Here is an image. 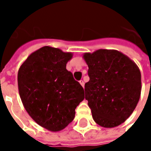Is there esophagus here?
<instances>
[{"mask_svg": "<svg viewBox=\"0 0 151 151\" xmlns=\"http://www.w3.org/2000/svg\"><path fill=\"white\" fill-rule=\"evenodd\" d=\"M80 84H81V86H82V87L84 88V86H85V83H84V81L81 80L80 81Z\"/></svg>", "mask_w": 151, "mask_h": 151, "instance_id": "esophagus-1", "label": "esophagus"}]
</instances>
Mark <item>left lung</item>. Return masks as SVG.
<instances>
[{
	"label": "left lung",
	"instance_id": "left-lung-1",
	"mask_svg": "<svg viewBox=\"0 0 151 151\" xmlns=\"http://www.w3.org/2000/svg\"><path fill=\"white\" fill-rule=\"evenodd\" d=\"M90 80L85 83V99L95 122L114 128L126 121L141 94L138 66L122 52L99 49L83 55Z\"/></svg>",
	"mask_w": 151,
	"mask_h": 151
}]
</instances>
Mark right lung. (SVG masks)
I'll use <instances>...</instances> for the list:
<instances>
[{"instance_id": "obj_1", "label": "right lung", "mask_w": 151, "mask_h": 151, "mask_svg": "<svg viewBox=\"0 0 151 151\" xmlns=\"http://www.w3.org/2000/svg\"><path fill=\"white\" fill-rule=\"evenodd\" d=\"M73 53L44 46L27 57L18 71V87L23 106L32 119L48 131L65 129L85 99L79 82L66 70Z\"/></svg>"}]
</instances>
